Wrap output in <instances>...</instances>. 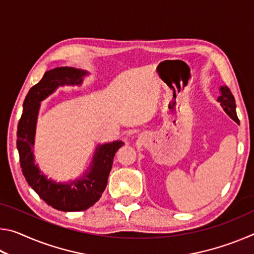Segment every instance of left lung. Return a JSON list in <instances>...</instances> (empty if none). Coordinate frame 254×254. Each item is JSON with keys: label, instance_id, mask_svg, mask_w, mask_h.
Wrapping results in <instances>:
<instances>
[{"label": "left lung", "instance_id": "8db88e82", "mask_svg": "<svg viewBox=\"0 0 254 254\" xmlns=\"http://www.w3.org/2000/svg\"><path fill=\"white\" fill-rule=\"evenodd\" d=\"M221 95L218 96L217 102L221 103V106L223 107V110L226 112V114L229 117L234 120L236 123H240L238 115H236V105H235V100L233 94L231 93L230 88L227 86H221L220 88Z\"/></svg>", "mask_w": 254, "mask_h": 254}]
</instances>
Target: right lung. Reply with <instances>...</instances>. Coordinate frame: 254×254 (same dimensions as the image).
Masks as SVG:
<instances>
[{
	"label": "right lung",
	"mask_w": 254,
	"mask_h": 254,
	"mask_svg": "<svg viewBox=\"0 0 254 254\" xmlns=\"http://www.w3.org/2000/svg\"><path fill=\"white\" fill-rule=\"evenodd\" d=\"M87 71L72 67H57L45 72L39 83L30 88L23 102V113L18 124V147L23 176L42 200L63 212H79L91 207L105 190L115 152L122 141L98 144L93 161L84 177L62 184L48 179L34 163L32 147L40 102L53 94L59 86L81 85Z\"/></svg>",
	"instance_id": "obj_1"
}]
</instances>
